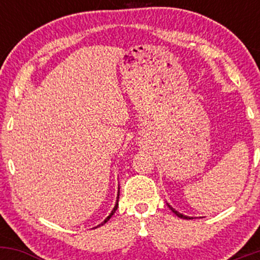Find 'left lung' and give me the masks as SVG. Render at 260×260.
Wrapping results in <instances>:
<instances>
[{
	"label": "left lung",
	"instance_id": "1",
	"mask_svg": "<svg viewBox=\"0 0 260 260\" xmlns=\"http://www.w3.org/2000/svg\"><path fill=\"white\" fill-rule=\"evenodd\" d=\"M168 205H169V204H168ZM169 208H170V209H171V210H172V213H175V214H176V215H177L178 217H181V219H186V220L193 219V217H190V216H187V215H183V214L178 213V211H177V210H175V209H174V208H172V207H171V205H169Z\"/></svg>",
	"mask_w": 260,
	"mask_h": 260
}]
</instances>
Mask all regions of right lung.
I'll list each match as a JSON object with an SVG mask.
<instances>
[{"label":"right lung","instance_id":"obj_1","mask_svg":"<svg viewBox=\"0 0 260 260\" xmlns=\"http://www.w3.org/2000/svg\"><path fill=\"white\" fill-rule=\"evenodd\" d=\"M118 198H120V188H118V194H117V201H116L115 208H113V209H112V211H111V213H110V215H109V216H107V217H106V219H105V220H104V221L100 223V225H98V226H96V228H100V226H101V225H104V223H106L107 221H109V220H110V219H111V216L113 215V214H115V211H116V210H117V207H118ZM96 228H94V229H96Z\"/></svg>","mask_w":260,"mask_h":260}]
</instances>
